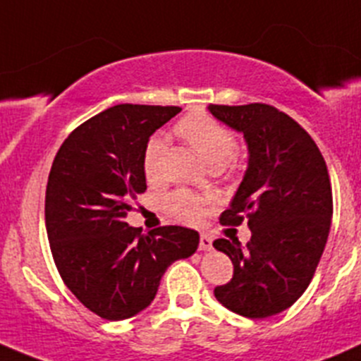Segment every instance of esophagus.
<instances>
[{
  "instance_id": "1",
  "label": "esophagus",
  "mask_w": 361,
  "mask_h": 361,
  "mask_svg": "<svg viewBox=\"0 0 361 361\" xmlns=\"http://www.w3.org/2000/svg\"><path fill=\"white\" fill-rule=\"evenodd\" d=\"M199 248H201L202 251L213 250V239H211L207 234H201V243H199Z\"/></svg>"
}]
</instances>
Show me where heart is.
<instances>
[{
    "label": "heart",
    "instance_id": "obj_1",
    "mask_svg": "<svg viewBox=\"0 0 361 361\" xmlns=\"http://www.w3.org/2000/svg\"><path fill=\"white\" fill-rule=\"evenodd\" d=\"M178 134L201 155L211 169L224 166L235 152V137L224 123L206 113H190L176 126ZM164 140L155 136L148 141L143 155V171L148 180H157L160 174ZM164 211L181 224H197L204 214V199L187 190H178L164 199Z\"/></svg>",
    "mask_w": 361,
    "mask_h": 361
}]
</instances>
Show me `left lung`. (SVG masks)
<instances>
[{
  "label": "left lung",
  "instance_id": "1",
  "mask_svg": "<svg viewBox=\"0 0 361 361\" xmlns=\"http://www.w3.org/2000/svg\"><path fill=\"white\" fill-rule=\"evenodd\" d=\"M211 115L243 134L245 176L220 221L251 231L245 246L216 239L234 264V278L214 288L224 307L246 318H269L305 292L325 250L334 204L329 169L312 137L286 113L269 104L220 106Z\"/></svg>",
  "mask_w": 361,
  "mask_h": 361
}]
</instances>
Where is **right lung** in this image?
Returning <instances> with one entry per match:
<instances>
[{
    "label": "right lung",
    "instance_id": "1",
    "mask_svg": "<svg viewBox=\"0 0 361 361\" xmlns=\"http://www.w3.org/2000/svg\"><path fill=\"white\" fill-rule=\"evenodd\" d=\"M178 106L116 104L76 127L54 159L45 225L61 278L97 316L120 322L152 304L173 262L197 251L199 232L169 225L148 234L126 221L147 190L143 155Z\"/></svg>",
    "mask_w": 361,
    "mask_h": 361
}]
</instances>
